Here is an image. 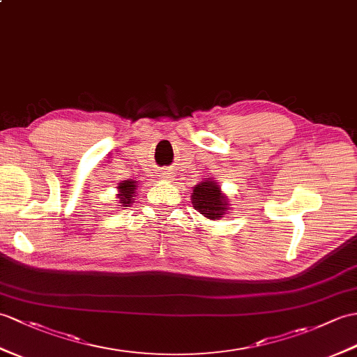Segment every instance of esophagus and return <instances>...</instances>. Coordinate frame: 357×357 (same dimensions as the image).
<instances>
[{
	"instance_id": "esophagus-1",
	"label": "esophagus",
	"mask_w": 357,
	"mask_h": 357,
	"mask_svg": "<svg viewBox=\"0 0 357 357\" xmlns=\"http://www.w3.org/2000/svg\"><path fill=\"white\" fill-rule=\"evenodd\" d=\"M164 178H169V175H165V176H164Z\"/></svg>"
}]
</instances>
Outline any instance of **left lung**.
Here are the masks:
<instances>
[{
  "label": "left lung",
  "mask_w": 357,
  "mask_h": 357,
  "mask_svg": "<svg viewBox=\"0 0 357 357\" xmlns=\"http://www.w3.org/2000/svg\"><path fill=\"white\" fill-rule=\"evenodd\" d=\"M192 202L195 210L211 220L222 218L228 205L225 202V196L220 193V188L211 179H206L193 188Z\"/></svg>",
  "instance_id": "obj_1"
}]
</instances>
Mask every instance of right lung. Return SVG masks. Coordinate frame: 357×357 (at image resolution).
<instances>
[{
    "instance_id": "obj_1",
    "label": "right lung",
    "mask_w": 357,
    "mask_h": 357,
    "mask_svg": "<svg viewBox=\"0 0 357 357\" xmlns=\"http://www.w3.org/2000/svg\"><path fill=\"white\" fill-rule=\"evenodd\" d=\"M119 190H120V195H119V199H120V206H129L132 202V199L135 197V181H121L120 185H119Z\"/></svg>"
}]
</instances>
